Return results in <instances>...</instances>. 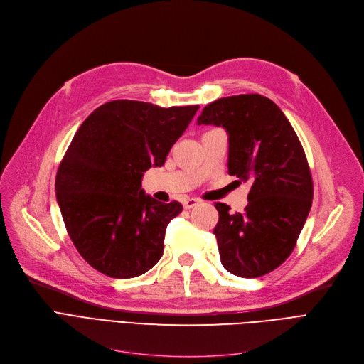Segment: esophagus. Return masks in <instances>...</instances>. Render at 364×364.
Instances as JSON below:
<instances>
[{"label":"esophagus","instance_id":"34e87169","mask_svg":"<svg viewBox=\"0 0 364 364\" xmlns=\"http://www.w3.org/2000/svg\"><path fill=\"white\" fill-rule=\"evenodd\" d=\"M199 199H192V198H187V199H184V202H183V206H184V209H192V208H195L196 205H199Z\"/></svg>","mask_w":364,"mask_h":364}]
</instances>
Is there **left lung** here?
<instances>
[{
    "label": "left lung",
    "instance_id": "obj_1",
    "mask_svg": "<svg viewBox=\"0 0 364 364\" xmlns=\"http://www.w3.org/2000/svg\"><path fill=\"white\" fill-rule=\"evenodd\" d=\"M198 124L227 131L228 174L251 183L243 213L215 203L223 267L246 279L276 270L292 254L313 202L311 172L296 132L279 106L259 94L209 103Z\"/></svg>",
    "mask_w": 364,
    "mask_h": 364
}]
</instances>
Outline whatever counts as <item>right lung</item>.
Masks as SVG:
<instances>
[{
	"label": "right lung",
	"instance_id": "1",
	"mask_svg": "<svg viewBox=\"0 0 364 364\" xmlns=\"http://www.w3.org/2000/svg\"><path fill=\"white\" fill-rule=\"evenodd\" d=\"M198 109L113 100L76 131L57 171L55 196L69 237L92 269L129 279L161 259L166 225L183 206L146 195L143 172L165 164Z\"/></svg>",
	"mask_w": 364,
	"mask_h": 364
}]
</instances>
